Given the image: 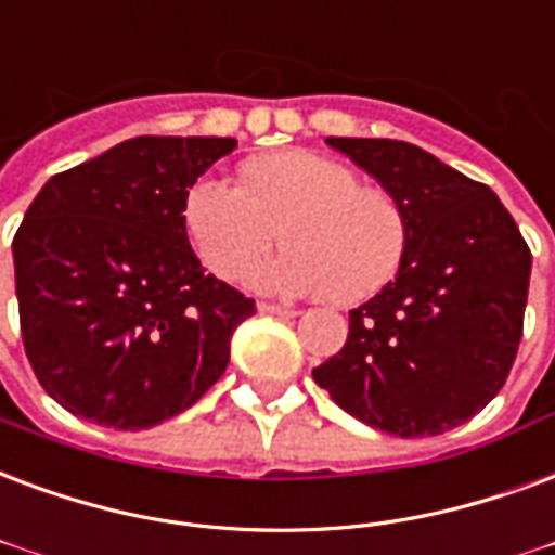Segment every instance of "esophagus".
I'll return each instance as SVG.
<instances>
[{
    "mask_svg": "<svg viewBox=\"0 0 555 555\" xmlns=\"http://www.w3.org/2000/svg\"><path fill=\"white\" fill-rule=\"evenodd\" d=\"M258 311H261V314H279V318H294V314H297L294 306H285V302H267V299L258 302Z\"/></svg>",
    "mask_w": 555,
    "mask_h": 555,
    "instance_id": "obj_1",
    "label": "esophagus"
}]
</instances>
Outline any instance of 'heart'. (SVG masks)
<instances>
[{
	"mask_svg": "<svg viewBox=\"0 0 555 555\" xmlns=\"http://www.w3.org/2000/svg\"><path fill=\"white\" fill-rule=\"evenodd\" d=\"M184 229L215 276L235 282L276 244L288 249L253 270L267 291L373 297L400 270L409 244L403 205L361 184L347 164L291 150L256 158L241 184L199 179L184 196Z\"/></svg>",
	"mask_w": 555,
	"mask_h": 555,
	"instance_id": "1",
	"label": "heart"
}]
</instances>
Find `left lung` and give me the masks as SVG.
<instances>
[{
    "label": "left lung",
    "mask_w": 555,
    "mask_h": 555,
    "mask_svg": "<svg viewBox=\"0 0 555 555\" xmlns=\"http://www.w3.org/2000/svg\"><path fill=\"white\" fill-rule=\"evenodd\" d=\"M397 196L409 244L397 279L350 311L338 356L311 371L361 424L426 438L503 388L524 335L532 253L496 194L421 146L326 138Z\"/></svg>",
    "instance_id": "left-lung-1"
}]
</instances>
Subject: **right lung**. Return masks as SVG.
<instances>
[{
    "mask_svg": "<svg viewBox=\"0 0 555 555\" xmlns=\"http://www.w3.org/2000/svg\"><path fill=\"white\" fill-rule=\"evenodd\" d=\"M235 138H131L52 176L14 235L20 330L37 382L81 421L150 429L229 364L256 302L205 273L184 196Z\"/></svg>",
    "mask_w": 555,
    "mask_h": 555,
    "instance_id": "add662e5",
    "label": "right lung"
}]
</instances>
